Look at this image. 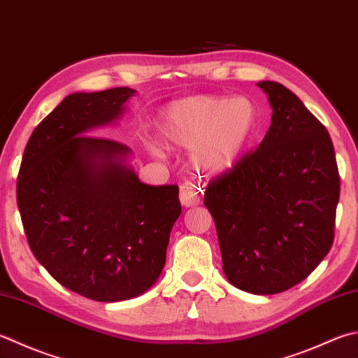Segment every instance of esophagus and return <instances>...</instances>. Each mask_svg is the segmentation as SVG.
Masks as SVG:
<instances>
[{"instance_id": "esophagus-1", "label": "esophagus", "mask_w": 358, "mask_h": 358, "mask_svg": "<svg viewBox=\"0 0 358 358\" xmlns=\"http://www.w3.org/2000/svg\"><path fill=\"white\" fill-rule=\"evenodd\" d=\"M201 199V189L192 183H183L180 186V201L185 208L197 206Z\"/></svg>"}]
</instances>
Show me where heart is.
<instances>
[{"instance_id":"heart-1","label":"heart","mask_w":358,"mask_h":358,"mask_svg":"<svg viewBox=\"0 0 358 358\" xmlns=\"http://www.w3.org/2000/svg\"><path fill=\"white\" fill-rule=\"evenodd\" d=\"M259 129V108L245 96H192L175 101L159 117L164 141L192 150V163L206 173L233 169Z\"/></svg>"}]
</instances>
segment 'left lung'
Returning <instances> with one entry per match:
<instances>
[{
    "label": "left lung",
    "mask_w": 358,
    "mask_h": 358,
    "mask_svg": "<svg viewBox=\"0 0 358 358\" xmlns=\"http://www.w3.org/2000/svg\"><path fill=\"white\" fill-rule=\"evenodd\" d=\"M273 110L267 135L208 185L223 271L237 289L275 295L323 261L334 242L340 175L326 127L278 82L257 83Z\"/></svg>",
    "instance_id": "left-lung-1"
}]
</instances>
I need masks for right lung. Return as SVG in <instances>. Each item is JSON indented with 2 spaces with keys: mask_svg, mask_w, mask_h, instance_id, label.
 <instances>
[{
  "mask_svg": "<svg viewBox=\"0 0 358 358\" xmlns=\"http://www.w3.org/2000/svg\"><path fill=\"white\" fill-rule=\"evenodd\" d=\"M136 91L66 96L27 141L17 201L35 259L55 281L101 301L131 299L158 281L178 186L139 181L122 143L87 133L115 124Z\"/></svg>",
  "mask_w": 358,
  "mask_h": 358,
  "instance_id": "obj_1",
  "label": "right lung"
}]
</instances>
